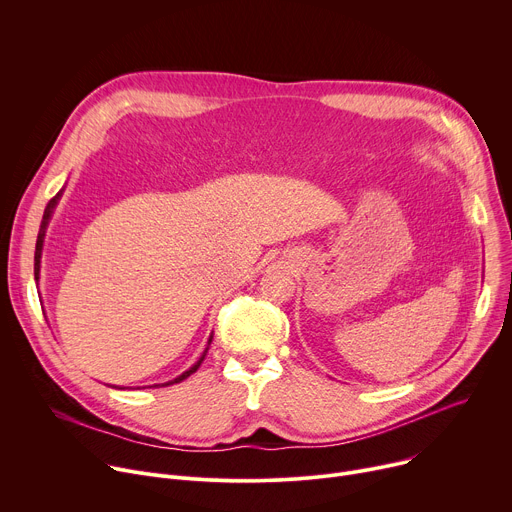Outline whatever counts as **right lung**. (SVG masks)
Masks as SVG:
<instances>
[{
	"label": "right lung",
	"mask_w": 512,
	"mask_h": 512,
	"mask_svg": "<svg viewBox=\"0 0 512 512\" xmlns=\"http://www.w3.org/2000/svg\"><path fill=\"white\" fill-rule=\"evenodd\" d=\"M62 192H64V188L48 202V206H46V210H44V216H42V223H40V231H38V241H36V253H34V279H36V283L40 281V261H42V249H44V237H46V229H48V223H50V218H52V214H54V208H56V204H58V200H60V196H62ZM210 342H212V334H210V338H208V344H206V348H204V352L200 354V358L192 364V367L188 369V371H184L180 377H176L174 381H168V383H162L164 387L166 385H174V383H180V381H184V379H188L192 373H196L198 371V367H200V362L204 360V356H206V352H208V346H210ZM152 387H160V385H152Z\"/></svg>",
	"instance_id": "right-lung-1"
}]
</instances>
